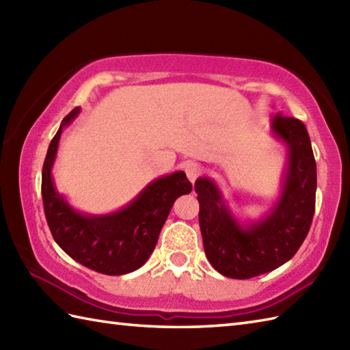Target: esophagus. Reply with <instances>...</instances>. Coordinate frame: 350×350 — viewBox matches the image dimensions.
<instances>
[{
    "label": "esophagus",
    "instance_id": "obj_1",
    "mask_svg": "<svg viewBox=\"0 0 350 350\" xmlns=\"http://www.w3.org/2000/svg\"><path fill=\"white\" fill-rule=\"evenodd\" d=\"M185 173H187L189 182L194 183L197 180V177L200 176V173H202V168H200L197 163L192 162V163H188V165L185 167Z\"/></svg>",
    "mask_w": 350,
    "mask_h": 350
}]
</instances>
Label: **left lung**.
<instances>
[{
	"label": "left lung",
	"mask_w": 350,
	"mask_h": 350,
	"mask_svg": "<svg viewBox=\"0 0 350 350\" xmlns=\"http://www.w3.org/2000/svg\"><path fill=\"white\" fill-rule=\"evenodd\" d=\"M271 132L287 148V165L278 198L258 219L237 218L211 177L196 180L206 257L228 278H252L288 262L313 221L317 174L306 124L275 116Z\"/></svg>",
	"instance_id": "left-lung-1"
}]
</instances>
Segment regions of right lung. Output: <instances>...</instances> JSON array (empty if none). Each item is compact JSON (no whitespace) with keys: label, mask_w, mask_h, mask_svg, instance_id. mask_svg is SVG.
<instances>
[{"label":"right lung","mask_w":350,"mask_h":350,"mask_svg":"<svg viewBox=\"0 0 350 350\" xmlns=\"http://www.w3.org/2000/svg\"><path fill=\"white\" fill-rule=\"evenodd\" d=\"M81 108L63 118L52 138L42 170L44 215L54 241L75 262L105 275H124L143 266L158 243L174 202L189 194L191 182L183 171L150 182L131 203L111 213L79 212L57 191L52 167L63 129L75 120Z\"/></svg>","instance_id":"right-lung-1"}]
</instances>
